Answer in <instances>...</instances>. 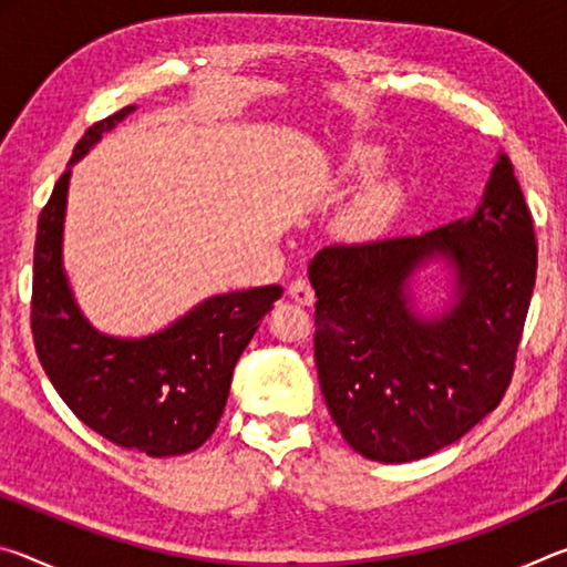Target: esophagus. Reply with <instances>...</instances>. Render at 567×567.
Listing matches in <instances>:
<instances>
[{"instance_id":"obj_1","label":"esophagus","mask_w":567,"mask_h":567,"mask_svg":"<svg viewBox=\"0 0 567 567\" xmlns=\"http://www.w3.org/2000/svg\"><path fill=\"white\" fill-rule=\"evenodd\" d=\"M287 295H290L297 305H312L315 302L312 285L302 280V277H297V280L290 282V287H287Z\"/></svg>"}]
</instances>
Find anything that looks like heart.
<instances>
[{
  "instance_id": "heart-1",
  "label": "heart",
  "mask_w": 567,
  "mask_h": 567,
  "mask_svg": "<svg viewBox=\"0 0 567 567\" xmlns=\"http://www.w3.org/2000/svg\"><path fill=\"white\" fill-rule=\"evenodd\" d=\"M382 167V152L375 147H352L338 167L340 182H364ZM402 205V187L395 179L370 182L342 217V233L352 239L380 237L395 219Z\"/></svg>"
}]
</instances>
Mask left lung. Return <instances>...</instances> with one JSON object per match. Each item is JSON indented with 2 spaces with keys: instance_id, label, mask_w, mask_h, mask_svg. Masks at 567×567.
Returning <instances> with one entry per match:
<instances>
[{
  "instance_id": "1",
  "label": "left lung",
  "mask_w": 567,
  "mask_h": 567,
  "mask_svg": "<svg viewBox=\"0 0 567 567\" xmlns=\"http://www.w3.org/2000/svg\"><path fill=\"white\" fill-rule=\"evenodd\" d=\"M433 254L458 267L461 300L440 321L409 312L404 280ZM537 272V239L505 155L470 219L425 235L330 245L310 262L315 362L348 445L410 463L453 445L511 388Z\"/></svg>"
}]
</instances>
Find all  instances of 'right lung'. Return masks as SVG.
<instances>
[{
    "mask_svg": "<svg viewBox=\"0 0 567 567\" xmlns=\"http://www.w3.org/2000/svg\"><path fill=\"white\" fill-rule=\"evenodd\" d=\"M134 107L82 134L72 162ZM70 169L40 213L32 275V338L47 378L76 417L110 443L152 457L192 453L215 433L239 354L282 297L280 285L209 297L172 328L114 340L90 328L62 272Z\"/></svg>",
    "mask_w": 567,
    "mask_h": 567,
    "instance_id": "right-lung-1",
    "label": "right lung"
}]
</instances>
